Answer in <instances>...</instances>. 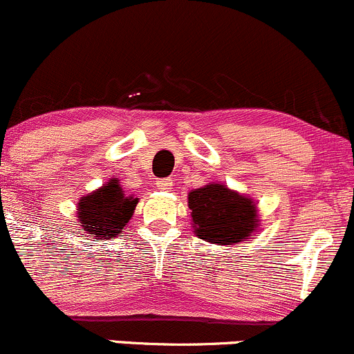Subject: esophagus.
<instances>
[{
  "mask_svg": "<svg viewBox=\"0 0 354 354\" xmlns=\"http://www.w3.org/2000/svg\"><path fill=\"white\" fill-rule=\"evenodd\" d=\"M156 188L163 189V191L173 189V181L171 180H158L156 181Z\"/></svg>",
  "mask_w": 354,
  "mask_h": 354,
  "instance_id": "esophagus-1",
  "label": "esophagus"
}]
</instances>
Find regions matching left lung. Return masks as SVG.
I'll list each match as a JSON object with an SVG mask.
<instances>
[{"mask_svg": "<svg viewBox=\"0 0 354 354\" xmlns=\"http://www.w3.org/2000/svg\"><path fill=\"white\" fill-rule=\"evenodd\" d=\"M196 236L213 245H238L256 228V205L223 185H208L188 194Z\"/></svg>", "mask_w": 354, "mask_h": 354, "instance_id": "1", "label": "left lung"}]
</instances>
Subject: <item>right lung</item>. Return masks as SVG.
<instances>
[{
  "mask_svg": "<svg viewBox=\"0 0 354 354\" xmlns=\"http://www.w3.org/2000/svg\"><path fill=\"white\" fill-rule=\"evenodd\" d=\"M78 218L84 233L91 238L121 236L126 223L133 216L138 198L126 196L113 178L108 185L80 200Z\"/></svg>",
  "mask_w": 354,
  "mask_h": 354,
  "instance_id": "right-lung-1",
  "label": "right lung"
}]
</instances>
